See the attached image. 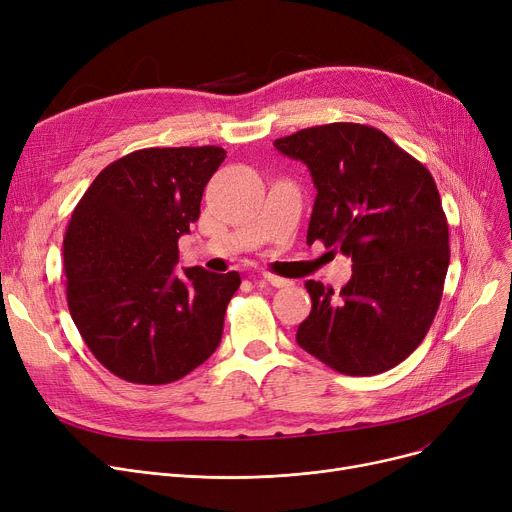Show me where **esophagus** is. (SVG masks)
Returning a JSON list of instances; mask_svg holds the SVG:
<instances>
[{
  "mask_svg": "<svg viewBox=\"0 0 512 512\" xmlns=\"http://www.w3.org/2000/svg\"><path fill=\"white\" fill-rule=\"evenodd\" d=\"M263 280L265 282H270L272 286H276V288H284V286H290V280H286V278H280V276H276V274H270V272H265L263 274Z\"/></svg>",
  "mask_w": 512,
  "mask_h": 512,
  "instance_id": "1",
  "label": "esophagus"
}]
</instances>
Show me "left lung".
I'll list each match as a JSON object with an SVG mask.
<instances>
[{"mask_svg": "<svg viewBox=\"0 0 512 512\" xmlns=\"http://www.w3.org/2000/svg\"><path fill=\"white\" fill-rule=\"evenodd\" d=\"M274 147L309 168L317 197L307 245L353 259L340 292L309 280L301 348L344 375H375L405 361L442 301L448 222L429 170L373 126L303 128Z\"/></svg>", "mask_w": 512, "mask_h": 512, "instance_id": "1", "label": "left lung"}]
</instances>
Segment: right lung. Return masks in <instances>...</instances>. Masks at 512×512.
<instances>
[{
  "mask_svg": "<svg viewBox=\"0 0 512 512\" xmlns=\"http://www.w3.org/2000/svg\"><path fill=\"white\" fill-rule=\"evenodd\" d=\"M226 151L151 147L103 168L64 236L66 299L95 359L132 384H170L218 348L236 272L174 274L178 238L199 220Z\"/></svg>",
  "mask_w": 512,
  "mask_h": 512,
  "instance_id": "add662e5",
  "label": "right lung"
}]
</instances>
